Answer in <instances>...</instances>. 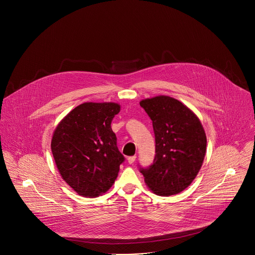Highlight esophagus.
<instances>
[{"instance_id": "esophagus-1", "label": "esophagus", "mask_w": 255, "mask_h": 255, "mask_svg": "<svg viewBox=\"0 0 255 255\" xmlns=\"http://www.w3.org/2000/svg\"><path fill=\"white\" fill-rule=\"evenodd\" d=\"M135 159H136V156H135V155H134V156H129V157L127 158V160H128V163H130V164L134 163Z\"/></svg>"}]
</instances>
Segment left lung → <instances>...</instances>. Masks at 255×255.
Segmentation results:
<instances>
[{
  "instance_id": "obj_1",
  "label": "left lung",
  "mask_w": 255,
  "mask_h": 255,
  "mask_svg": "<svg viewBox=\"0 0 255 255\" xmlns=\"http://www.w3.org/2000/svg\"><path fill=\"white\" fill-rule=\"evenodd\" d=\"M152 121L155 157L140 168L151 192L168 197L187 189L199 173L207 150V137L198 116L178 100L156 96L140 101Z\"/></svg>"
}]
</instances>
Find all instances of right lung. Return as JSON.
<instances>
[{"instance_id":"obj_1","label":"right lung","mask_w":255,"mask_h":255,"mask_svg":"<svg viewBox=\"0 0 255 255\" xmlns=\"http://www.w3.org/2000/svg\"><path fill=\"white\" fill-rule=\"evenodd\" d=\"M120 105L112 102L79 105L56 126L51 151L65 183L80 196L96 198L113 186L124 156L111 128Z\"/></svg>"}]
</instances>
